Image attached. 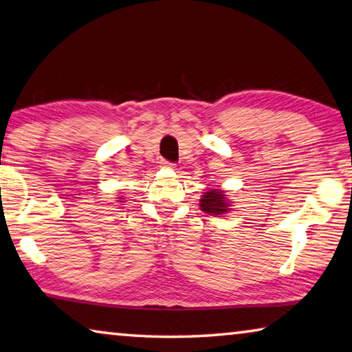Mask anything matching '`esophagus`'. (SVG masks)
<instances>
[{
	"label": "esophagus",
	"mask_w": 352,
	"mask_h": 352,
	"mask_svg": "<svg viewBox=\"0 0 352 352\" xmlns=\"http://www.w3.org/2000/svg\"><path fill=\"white\" fill-rule=\"evenodd\" d=\"M162 164H163V168H169V169H174V168H175V164L168 162V160H163Z\"/></svg>",
	"instance_id": "esophagus-1"
}]
</instances>
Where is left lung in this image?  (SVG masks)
Instances as JSON below:
<instances>
[{
  "mask_svg": "<svg viewBox=\"0 0 352 352\" xmlns=\"http://www.w3.org/2000/svg\"><path fill=\"white\" fill-rule=\"evenodd\" d=\"M200 208L203 212L210 215H220L226 214L229 210V204L225 200L221 190L219 189H210L209 192H204L203 198L200 200Z\"/></svg>",
  "mask_w": 352,
  "mask_h": 352,
  "instance_id": "8db88e82",
  "label": "left lung"
}]
</instances>
